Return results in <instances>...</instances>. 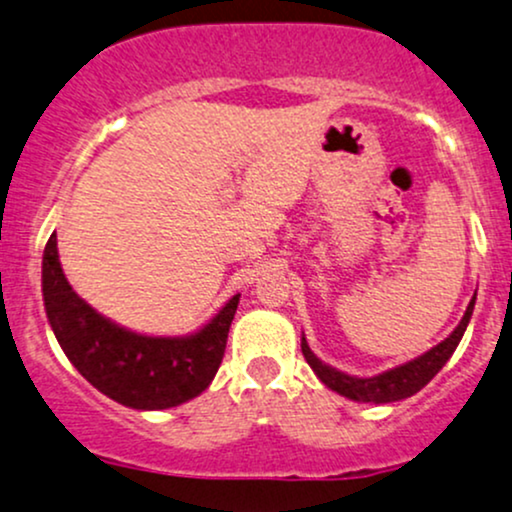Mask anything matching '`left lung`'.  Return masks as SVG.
<instances>
[{
	"label": "left lung",
	"mask_w": 512,
	"mask_h": 512,
	"mask_svg": "<svg viewBox=\"0 0 512 512\" xmlns=\"http://www.w3.org/2000/svg\"><path fill=\"white\" fill-rule=\"evenodd\" d=\"M474 310V298L472 303L467 305V313H464L462 322L455 327V332L450 334L445 342L433 346L431 351H426L424 356L414 358V361L404 363V366H397L392 370H385V373L375 375V378H354V375H346L342 370L327 366L317 358L313 351H310L305 337L301 339V349L305 361L310 363V368L315 370L317 378L322 380L330 390L339 392V395L356 399V402H375V404H387V402H399V399H407L421 390V387L431 383L436 378L440 368L448 363L452 351L460 344L464 330H467V322L472 317Z\"/></svg>",
	"instance_id": "left-lung-1"
}]
</instances>
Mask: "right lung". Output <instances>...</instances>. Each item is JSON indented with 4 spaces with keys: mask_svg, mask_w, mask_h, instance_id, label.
Listing matches in <instances>:
<instances>
[{
    "mask_svg": "<svg viewBox=\"0 0 512 512\" xmlns=\"http://www.w3.org/2000/svg\"><path fill=\"white\" fill-rule=\"evenodd\" d=\"M43 298L57 342L93 387L132 409H168L214 380L240 296L192 337H144L105 320L64 279L52 233L43 255Z\"/></svg>",
    "mask_w": 512,
    "mask_h": 512,
    "instance_id": "right-lung-1",
    "label": "right lung"
}]
</instances>
